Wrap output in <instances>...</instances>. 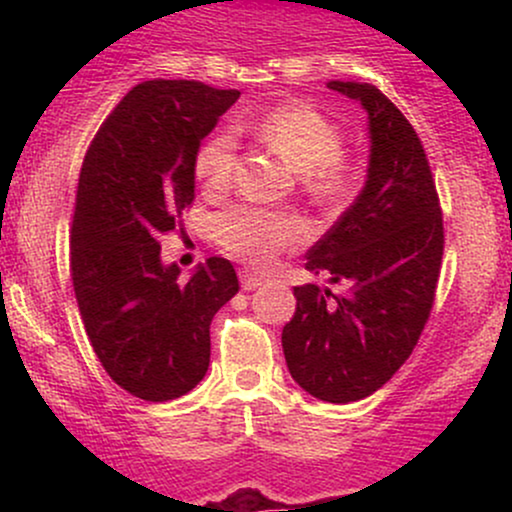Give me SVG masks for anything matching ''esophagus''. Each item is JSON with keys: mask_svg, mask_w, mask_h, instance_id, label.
<instances>
[{"mask_svg": "<svg viewBox=\"0 0 512 512\" xmlns=\"http://www.w3.org/2000/svg\"><path fill=\"white\" fill-rule=\"evenodd\" d=\"M240 286H243L245 291H255L262 286V276H257L255 272H250V269H243L240 272Z\"/></svg>", "mask_w": 512, "mask_h": 512, "instance_id": "obj_1", "label": "esophagus"}]
</instances>
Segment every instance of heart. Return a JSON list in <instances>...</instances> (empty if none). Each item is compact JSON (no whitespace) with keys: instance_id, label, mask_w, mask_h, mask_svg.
<instances>
[{"instance_id":"1","label":"heart","mask_w":512,"mask_h":512,"mask_svg":"<svg viewBox=\"0 0 512 512\" xmlns=\"http://www.w3.org/2000/svg\"><path fill=\"white\" fill-rule=\"evenodd\" d=\"M252 132L289 161L308 192L320 202H339L354 185V166L342 154L344 134L334 120L308 103H284L252 122ZM238 144L228 129L211 134L197 149L195 175L211 192L231 185L238 163ZM214 238L223 250L250 264L272 262L281 250L303 238L291 216L238 202L214 216Z\"/></svg>"}]
</instances>
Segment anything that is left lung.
Instances as JSON below:
<instances>
[{
	"label": "left lung",
	"mask_w": 512,
	"mask_h": 512,
	"mask_svg": "<svg viewBox=\"0 0 512 512\" xmlns=\"http://www.w3.org/2000/svg\"><path fill=\"white\" fill-rule=\"evenodd\" d=\"M327 86L366 108L370 166L361 195L308 250L305 269L349 291L296 286L281 344L305 392L349 404L380 390L414 351L436 301L445 236L424 144L402 110L373 84Z\"/></svg>",
	"instance_id": "8db88e82"
}]
</instances>
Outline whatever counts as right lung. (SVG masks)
<instances>
[{
	"label": "right lung",
	"instance_id": "obj_1",
	"mask_svg": "<svg viewBox=\"0 0 512 512\" xmlns=\"http://www.w3.org/2000/svg\"><path fill=\"white\" fill-rule=\"evenodd\" d=\"M236 88L154 79L105 117L81 163L69 269L105 373L144 402L190 392L209 368V325L238 293L233 264L209 257L187 281L161 264V238L195 199V156Z\"/></svg>",
	"mask_w": 512,
	"mask_h": 512
}]
</instances>
